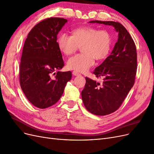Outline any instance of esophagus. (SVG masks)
Masks as SVG:
<instances>
[{
  "mask_svg": "<svg viewBox=\"0 0 154 154\" xmlns=\"http://www.w3.org/2000/svg\"><path fill=\"white\" fill-rule=\"evenodd\" d=\"M72 74H73V75H74V76H80V73L76 72V71H74L72 72Z\"/></svg>",
  "mask_w": 154,
  "mask_h": 154,
  "instance_id": "1",
  "label": "esophagus"
}]
</instances>
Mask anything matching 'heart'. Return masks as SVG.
<instances>
[{"mask_svg": "<svg viewBox=\"0 0 154 154\" xmlns=\"http://www.w3.org/2000/svg\"><path fill=\"white\" fill-rule=\"evenodd\" d=\"M57 42L60 52L66 56L72 54L81 47L82 53L70 58L67 62V67L83 72L93 66L94 59L101 61L108 57L112 38L107 30L82 26L72 29L71 36L64 33L59 35Z\"/></svg>", "mask_w": 154, "mask_h": 154, "instance_id": "obj_1", "label": "heart"}]
</instances>
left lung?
<instances>
[{
    "label": "left lung",
    "instance_id": "left-lung-1",
    "mask_svg": "<svg viewBox=\"0 0 154 154\" xmlns=\"http://www.w3.org/2000/svg\"><path fill=\"white\" fill-rule=\"evenodd\" d=\"M90 22L112 26L118 32V42L111 54L93 72L96 78H103V82L86 77L82 92L87 110L93 114L105 116L119 108L134 84L137 67L136 47L132 36L119 22Z\"/></svg>",
    "mask_w": 154,
    "mask_h": 154
}]
</instances>
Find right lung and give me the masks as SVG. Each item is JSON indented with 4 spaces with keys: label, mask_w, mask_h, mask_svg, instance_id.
Here are the masks:
<instances>
[{
    "label": "right lung",
    "mask_w": 154,
    "mask_h": 154,
    "mask_svg": "<svg viewBox=\"0 0 154 154\" xmlns=\"http://www.w3.org/2000/svg\"><path fill=\"white\" fill-rule=\"evenodd\" d=\"M67 22L59 17L40 22L29 31L23 47L20 87L30 103L40 109L57 103L72 78L71 71L54 72L64 66L57 41L58 32Z\"/></svg>",
    "instance_id": "right-lung-1"
}]
</instances>
